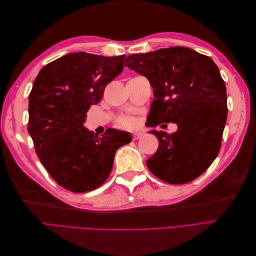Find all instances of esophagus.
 <instances>
[{"label":"esophagus","instance_id":"1","mask_svg":"<svg viewBox=\"0 0 256 256\" xmlns=\"http://www.w3.org/2000/svg\"><path fill=\"white\" fill-rule=\"evenodd\" d=\"M142 136H143V134L141 132V131H136L132 138H134V140H138V138H140Z\"/></svg>","mask_w":256,"mask_h":256}]
</instances>
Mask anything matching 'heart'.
I'll list each match as a JSON object with an SVG mask.
<instances>
[{"label": "heart", "mask_w": 256, "mask_h": 256, "mask_svg": "<svg viewBox=\"0 0 256 256\" xmlns=\"http://www.w3.org/2000/svg\"><path fill=\"white\" fill-rule=\"evenodd\" d=\"M134 124H136L134 118H129V116H127V118H122L118 120V126L122 128H130L134 126Z\"/></svg>", "instance_id": "1"}]
</instances>
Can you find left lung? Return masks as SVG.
Masks as SVG:
<instances>
[{
  "instance_id": "obj_1",
  "label": "left lung",
  "mask_w": 256,
  "mask_h": 256,
  "mask_svg": "<svg viewBox=\"0 0 256 256\" xmlns=\"http://www.w3.org/2000/svg\"><path fill=\"white\" fill-rule=\"evenodd\" d=\"M125 66L145 76L154 99L146 124H177V131L152 130L159 147L150 171L173 184L192 182L218 156L228 118L226 88L214 62L184 47L132 54Z\"/></svg>"
}]
</instances>
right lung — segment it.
<instances>
[{"label": "right lung", "mask_w": 256, "mask_h": 256, "mask_svg": "<svg viewBox=\"0 0 256 256\" xmlns=\"http://www.w3.org/2000/svg\"><path fill=\"white\" fill-rule=\"evenodd\" d=\"M125 56L70 53L46 65L28 96V126L42 166L62 187L95 190L109 177L114 154L128 134L108 129L102 136L83 126L86 112L124 69Z\"/></svg>", "instance_id": "1"}]
</instances>
